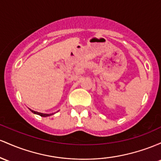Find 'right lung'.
<instances>
[{
    "mask_svg": "<svg viewBox=\"0 0 161 161\" xmlns=\"http://www.w3.org/2000/svg\"><path fill=\"white\" fill-rule=\"evenodd\" d=\"M31 110L32 113H33L34 114H37V115H39L40 116H42V117H47V116H49V115H53L54 113H52V114H45V113H39V112H36V111H34V110Z\"/></svg>",
    "mask_w": 161,
    "mask_h": 161,
    "instance_id": "add662e5",
    "label": "right lung"
}]
</instances>
